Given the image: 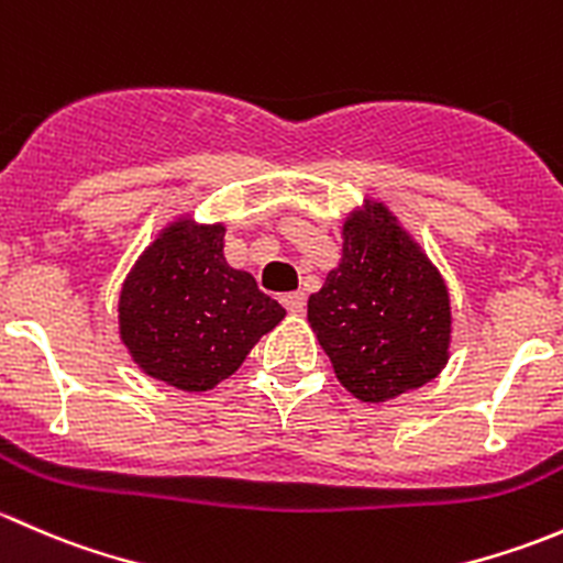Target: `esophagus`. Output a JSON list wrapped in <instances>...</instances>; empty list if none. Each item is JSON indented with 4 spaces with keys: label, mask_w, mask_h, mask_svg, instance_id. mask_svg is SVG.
<instances>
[{
    "label": "esophagus",
    "mask_w": 563,
    "mask_h": 563,
    "mask_svg": "<svg viewBox=\"0 0 563 563\" xmlns=\"http://www.w3.org/2000/svg\"><path fill=\"white\" fill-rule=\"evenodd\" d=\"M305 294L302 291H294V294H283V305H286L288 313H302L305 310Z\"/></svg>",
    "instance_id": "1"
}]
</instances>
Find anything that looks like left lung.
Listing matches in <instances>:
<instances>
[{
    "label": "left lung",
    "instance_id": "1",
    "mask_svg": "<svg viewBox=\"0 0 563 563\" xmlns=\"http://www.w3.org/2000/svg\"><path fill=\"white\" fill-rule=\"evenodd\" d=\"M308 321L356 400H395L450 360V291L395 214L367 198L343 223V258L308 299Z\"/></svg>",
    "mask_w": 563,
    "mask_h": 563
}]
</instances>
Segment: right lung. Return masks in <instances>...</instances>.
Here are the masks:
<instances>
[{
  "label": "right lung",
  "mask_w": 563,
  "mask_h": 563,
  "mask_svg": "<svg viewBox=\"0 0 563 563\" xmlns=\"http://www.w3.org/2000/svg\"><path fill=\"white\" fill-rule=\"evenodd\" d=\"M225 225L179 218L139 255L119 291V338L146 376L207 391L234 376L286 318L250 272L229 266Z\"/></svg>",
  "instance_id": "obj_1"
}]
</instances>
